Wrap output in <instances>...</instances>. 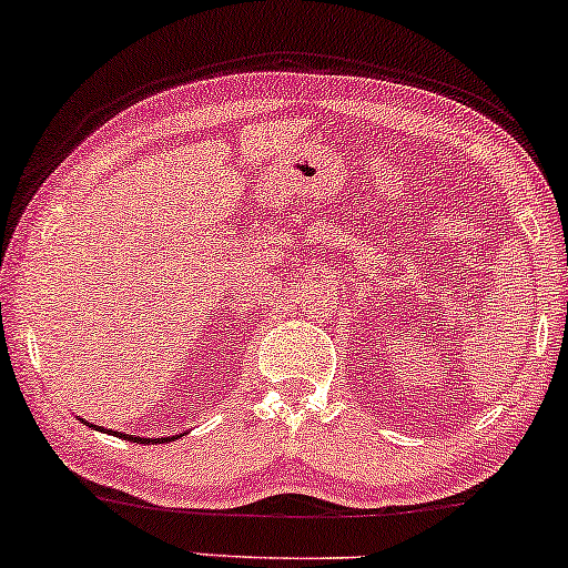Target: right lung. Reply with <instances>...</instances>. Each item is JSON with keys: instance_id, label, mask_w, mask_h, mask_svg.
<instances>
[{"instance_id": "right-lung-1", "label": "right lung", "mask_w": 568, "mask_h": 568, "mask_svg": "<svg viewBox=\"0 0 568 568\" xmlns=\"http://www.w3.org/2000/svg\"><path fill=\"white\" fill-rule=\"evenodd\" d=\"M93 429H101V426H95V424H91ZM125 439H133V443H155V439H150V437H136V435H123ZM158 443H169V437H158Z\"/></svg>"}]
</instances>
